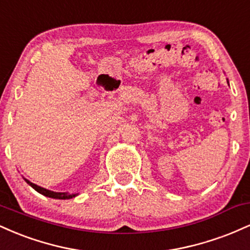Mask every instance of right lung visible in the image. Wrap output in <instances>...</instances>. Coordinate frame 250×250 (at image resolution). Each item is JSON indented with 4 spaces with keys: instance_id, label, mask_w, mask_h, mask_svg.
Returning a JSON list of instances; mask_svg holds the SVG:
<instances>
[{
    "instance_id": "obj_1",
    "label": "right lung",
    "mask_w": 250,
    "mask_h": 250,
    "mask_svg": "<svg viewBox=\"0 0 250 250\" xmlns=\"http://www.w3.org/2000/svg\"><path fill=\"white\" fill-rule=\"evenodd\" d=\"M25 182L28 183V185L30 186V187H33L37 193L44 195V196H48V197H51V199H59V200H68V199H73V197L76 196V194H68V193H56V191H51V190H48V189L45 188H42L40 187V186L35 185V183L30 182L29 180L24 179Z\"/></svg>"
}]
</instances>
